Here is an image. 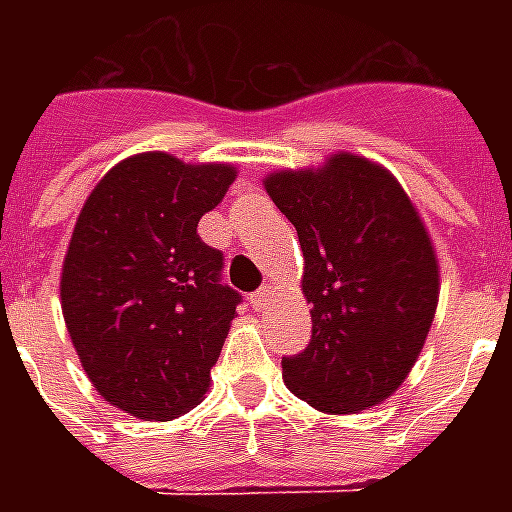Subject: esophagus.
Masks as SVG:
<instances>
[{"instance_id": "1", "label": "esophagus", "mask_w": 512, "mask_h": 512, "mask_svg": "<svg viewBox=\"0 0 512 512\" xmlns=\"http://www.w3.org/2000/svg\"><path fill=\"white\" fill-rule=\"evenodd\" d=\"M274 293H277V288H274V285H266V288H260L255 296H252V307H255L257 312L268 310V304H271V299H274Z\"/></svg>"}]
</instances>
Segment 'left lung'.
Returning a JSON list of instances; mask_svg holds the SVG:
<instances>
[{
	"mask_svg": "<svg viewBox=\"0 0 512 512\" xmlns=\"http://www.w3.org/2000/svg\"><path fill=\"white\" fill-rule=\"evenodd\" d=\"M268 197L296 227L307 351L282 359L285 386L323 414H359L395 395L439 304V257L417 205L386 167L337 150L277 169Z\"/></svg>",
	"mask_w": 512,
	"mask_h": 512,
	"instance_id": "obj_1",
	"label": "left lung"
}]
</instances>
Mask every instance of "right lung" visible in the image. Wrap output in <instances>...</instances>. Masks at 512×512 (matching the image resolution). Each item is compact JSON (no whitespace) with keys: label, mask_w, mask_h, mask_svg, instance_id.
<instances>
[{"label":"right lung","mask_w":512,"mask_h":512,"mask_svg":"<svg viewBox=\"0 0 512 512\" xmlns=\"http://www.w3.org/2000/svg\"><path fill=\"white\" fill-rule=\"evenodd\" d=\"M238 175L164 150L123 158L84 200L62 260V318L95 392L147 422L200 406L241 296L197 235Z\"/></svg>","instance_id":"right-lung-1"}]
</instances>
